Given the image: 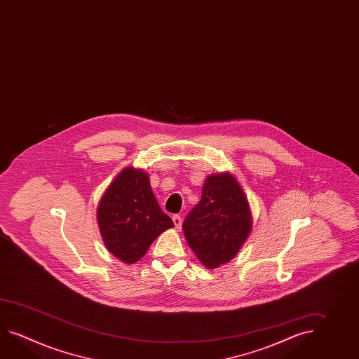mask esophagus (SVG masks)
<instances>
[{
	"instance_id": "1",
	"label": "esophagus",
	"mask_w": 359,
	"mask_h": 359,
	"mask_svg": "<svg viewBox=\"0 0 359 359\" xmlns=\"http://www.w3.org/2000/svg\"><path fill=\"white\" fill-rule=\"evenodd\" d=\"M172 222H174V224H175L176 229H180V228H182V223H183V219H182V216H172Z\"/></svg>"
}]
</instances>
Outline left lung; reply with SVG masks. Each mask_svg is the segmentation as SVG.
Wrapping results in <instances>:
<instances>
[{
	"label": "left lung",
	"mask_w": 359,
	"mask_h": 359,
	"mask_svg": "<svg viewBox=\"0 0 359 359\" xmlns=\"http://www.w3.org/2000/svg\"><path fill=\"white\" fill-rule=\"evenodd\" d=\"M252 229L248 197L229 172L210 175L202 197L184 219L189 248L208 269L231 262Z\"/></svg>",
	"instance_id": "8db88e82"
}]
</instances>
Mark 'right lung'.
<instances>
[{"label": "right lung", "instance_id": "1", "mask_svg": "<svg viewBox=\"0 0 359 359\" xmlns=\"http://www.w3.org/2000/svg\"><path fill=\"white\" fill-rule=\"evenodd\" d=\"M96 217L105 248L126 264L140 260L153 241L174 226L151 191L148 174L131 166L104 191Z\"/></svg>", "mask_w": 359, "mask_h": 359}]
</instances>
